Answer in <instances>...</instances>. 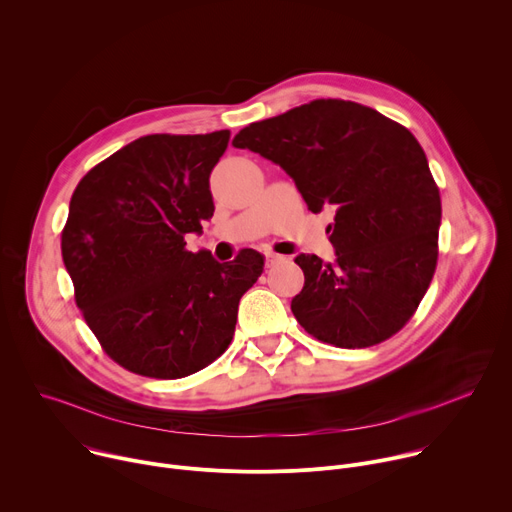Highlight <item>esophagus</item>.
<instances>
[{
	"label": "esophagus",
	"mask_w": 512,
	"mask_h": 512,
	"mask_svg": "<svg viewBox=\"0 0 512 512\" xmlns=\"http://www.w3.org/2000/svg\"><path fill=\"white\" fill-rule=\"evenodd\" d=\"M265 261H267V265H275V263L283 261V255H277L273 251H265Z\"/></svg>",
	"instance_id": "esophagus-1"
}]
</instances>
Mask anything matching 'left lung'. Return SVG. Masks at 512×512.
Returning <instances> with one entry per match:
<instances>
[{
  "mask_svg": "<svg viewBox=\"0 0 512 512\" xmlns=\"http://www.w3.org/2000/svg\"><path fill=\"white\" fill-rule=\"evenodd\" d=\"M235 148L279 164L312 212L332 208L336 261L298 255L291 312L314 338L367 348L415 314L437 265L442 200L413 133L354 101L316 99L241 129Z\"/></svg>",
  "mask_w": 512,
  "mask_h": 512,
  "instance_id": "8db88e82",
  "label": "left lung"
}]
</instances>
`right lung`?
Listing matches in <instances>:
<instances>
[{"label": "right lung", "instance_id": "right-lung-1", "mask_svg": "<svg viewBox=\"0 0 512 512\" xmlns=\"http://www.w3.org/2000/svg\"><path fill=\"white\" fill-rule=\"evenodd\" d=\"M229 139V129L139 137L70 198L60 247L75 302L103 350L135 375L182 379L208 367L263 273L253 249L229 263L186 249L184 237L214 212L208 178Z\"/></svg>", "mask_w": 512, "mask_h": 512}]
</instances>
